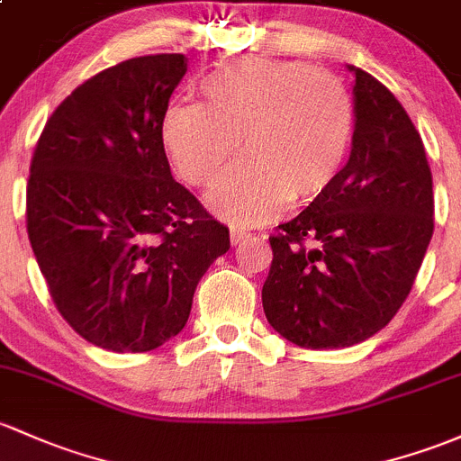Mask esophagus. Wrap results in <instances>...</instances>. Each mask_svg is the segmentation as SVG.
I'll return each instance as SVG.
<instances>
[{"mask_svg":"<svg viewBox=\"0 0 461 461\" xmlns=\"http://www.w3.org/2000/svg\"><path fill=\"white\" fill-rule=\"evenodd\" d=\"M250 237V232L246 230H240V229H230V244L237 246V244H244L246 240Z\"/></svg>","mask_w":461,"mask_h":461,"instance_id":"1","label":"esophagus"}]
</instances>
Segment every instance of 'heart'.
I'll return each mask as SVG.
<instances>
[{
	"label": "heart",
	"instance_id": "heart-1",
	"mask_svg": "<svg viewBox=\"0 0 461 461\" xmlns=\"http://www.w3.org/2000/svg\"><path fill=\"white\" fill-rule=\"evenodd\" d=\"M204 105L176 103L162 116V142L193 186L215 185L209 206L235 226L268 221L292 200L325 195L343 173L356 136V107L339 78L303 61L237 59L200 83Z\"/></svg>",
	"mask_w": 461,
	"mask_h": 461
}]
</instances>
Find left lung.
I'll use <instances>...</instances> for the list:
<instances>
[{
  "instance_id": "8db88e82",
  "label": "left lung",
  "mask_w": 461,
  "mask_h": 461,
  "mask_svg": "<svg viewBox=\"0 0 461 461\" xmlns=\"http://www.w3.org/2000/svg\"><path fill=\"white\" fill-rule=\"evenodd\" d=\"M354 74L356 136L336 185L270 235L261 290L272 330L299 348L371 339L409 296L433 237V177L409 113L371 74Z\"/></svg>"
}]
</instances>
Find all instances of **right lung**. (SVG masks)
<instances>
[{
    "label": "right lung",
    "mask_w": 461,
    "mask_h": 461,
    "mask_svg": "<svg viewBox=\"0 0 461 461\" xmlns=\"http://www.w3.org/2000/svg\"><path fill=\"white\" fill-rule=\"evenodd\" d=\"M185 54L122 61L46 122L28 180V237L63 319L92 345L151 351L180 334L229 229L173 180L162 116Z\"/></svg>",
    "instance_id": "right-lung-1"
}]
</instances>
